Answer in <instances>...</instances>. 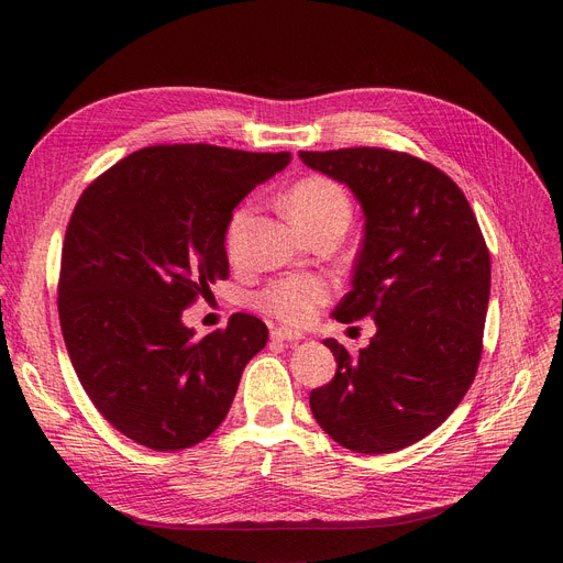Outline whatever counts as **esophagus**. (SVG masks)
I'll return each mask as SVG.
<instances>
[{
	"label": "esophagus",
	"instance_id": "esophagus-1",
	"mask_svg": "<svg viewBox=\"0 0 563 563\" xmlns=\"http://www.w3.org/2000/svg\"><path fill=\"white\" fill-rule=\"evenodd\" d=\"M272 338L275 340H286V343H300V340L305 338L300 331H294V329H272Z\"/></svg>",
	"mask_w": 563,
	"mask_h": 563
}]
</instances>
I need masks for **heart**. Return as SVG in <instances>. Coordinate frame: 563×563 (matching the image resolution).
<instances>
[{
    "instance_id": "heart-1",
    "label": "heart",
    "mask_w": 563,
    "mask_h": 563,
    "mask_svg": "<svg viewBox=\"0 0 563 563\" xmlns=\"http://www.w3.org/2000/svg\"><path fill=\"white\" fill-rule=\"evenodd\" d=\"M286 209L302 230L333 218L350 220L347 192L335 180L323 176H308L294 183L291 190L286 192ZM249 216L251 207L246 203L230 216L225 246L232 258L240 253ZM331 296L333 284L327 277L312 275V272H296V275H284L269 282L258 294V308L286 323H308Z\"/></svg>"
}]
</instances>
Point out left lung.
I'll use <instances>...</instances> for the list:
<instances>
[{"mask_svg": "<svg viewBox=\"0 0 563 563\" xmlns=\"http://www.w3.org/2000/svg\"><path fill=\"white\" fill-rule=\"evenodd\" d=\"M300 159L362 203L364 242L335 319L378 327L356 356L323 340L338 368L310 391L312 416L354 453L406 449L455 411L479 368L490 294L482 228L463 190L408 152L343 147Z\"/></svg>", "mask_w": 563, "mask_h": 563, "instance_id": "1", "label": "left lung"}]
</instances>
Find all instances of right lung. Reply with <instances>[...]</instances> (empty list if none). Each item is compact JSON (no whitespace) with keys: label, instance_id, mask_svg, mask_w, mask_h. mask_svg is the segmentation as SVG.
Returning <instances> with one entry per match:
<instances>
[{"label":"right lung","instance_id":"add662e5","mask_svg":"<svg viewBox=\"0 0 563 563\" xmlns=\"http://www.w3.org/2000/svg\"><path fill=\"white\" fill-rule=\"evenodd\" d=\"M288 162V152L152 145L81 192L60 253V329L84 391L135 444L180 451L213 434L265 347L258 317L236 312L203 338L180 317L230 277L236 203Z\"/></svg>","mask_w":563,"mask_h":563}]
</instances>
